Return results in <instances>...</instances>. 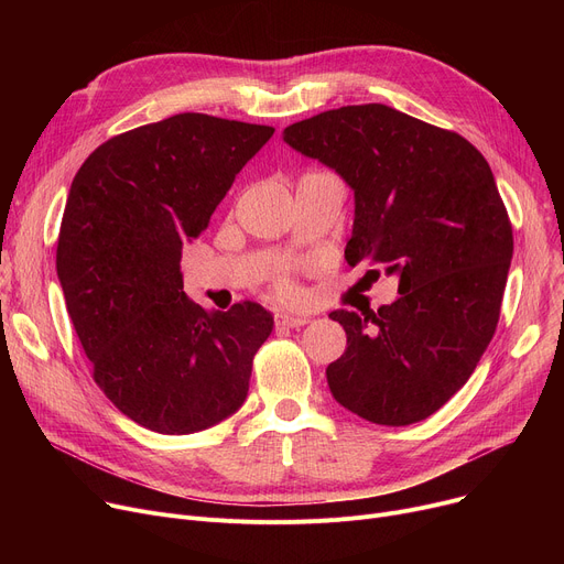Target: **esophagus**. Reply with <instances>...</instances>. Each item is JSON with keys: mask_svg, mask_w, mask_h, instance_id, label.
I'll list each match as a JSON object with an SVG mask.
<instances>
[{"mask_svg": "<svg viewBox=\"0 0 564 564\" xmlns=\"http://www.w3.org/2000/svg\"><path fill=\"white\" fill-rule=\"evenodd\" d=\"M274 322H276V327H304V324H308V317H304V315H288V313H279L276 317H274Z\"/></svg>", "mask_w": 564, "mask_h": 564, "instance_id": "obj_1", "label": "esophagus"}]
</instances>
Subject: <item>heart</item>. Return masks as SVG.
<instances>
[{"label":"heart","instance_id":"1","mask_svg":"<svg viewBox=\"0 0 564 564\" xmlns=\"http://www.w3.org/2000/svg\"><path fill=\"white\" fill-rule=\"evenodd\" d=\"M281 292H283V294H285V297H290V294H292V292H294V290H292V285H288V283H285V285H283V288H281Z\"/></svg>","mask_w":564,"mask_h":564}]
</instances>
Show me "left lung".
<instances>
[{
  "label": "left lung",
  "mask_w": 564,
  "mask_h": 564,
  "mask_svg": "<svg viewBox=\"0 0 564 564\" xmlns=\"http://www.w3.org/2000/svg\"><path fill=\"white\" fill-rule=\"evenodd\" d=\"M283 141L354 192L347 262L400 279V297L377 313L329 315L347 334L327 368L334 400L377 425L425 421L476 370L508 283L512 224L487 160L464 137L377 102L292 123Z\"/></svg>",
  "instance_id": "left-lung-1"
}]
</instances>
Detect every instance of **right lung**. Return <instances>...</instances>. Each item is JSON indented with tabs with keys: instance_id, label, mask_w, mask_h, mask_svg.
I'll use <instances>...</instances> for the list:
<instances>
[{
	"instance_id": "obj_1",
	"label": "right lung",
	"mask_w": 564,
	"mask_h": 564,
	"mask_svg": "<svg viewBox=\"0 0 564 564\" xmlns=\"http://www.w3.org/2000/svg\"><path fill=\"white\" fill-rule=\"evenodd\" d=\"M272 134L175 113L98 145L70 185L56 276L96 383L145 430L200 432L247 400L274 317L253 302L226 313L189 302L181 258Z\"/></svg>"
}]
</instances>
